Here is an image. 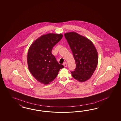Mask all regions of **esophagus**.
I'll list each match as a JSON object with an SVG mask.
<instances>
[{
    "label": "esophagus",
    "instance_id": "34e87169",
    "mask_svg": "<svg viewBox=\"0 0 121 121\" xmlns=\"http://www.w3.org/2000/svg\"><path fill=\"white\" fill-rule=\"evenodd\" d=\"M63 66H64V67H66L67 66V63L65 62L63 63Z\"/></svg>",
    "mask_w": 121,
    "mask_h": 121
}]
</instances>
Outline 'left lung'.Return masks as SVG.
Returning a JSON list of instances; mask_svg holds the SVG:
<instances>
[{"label":"left lung","mask_w":121,"mask_h":121,"mask_svg":"<svg viewBox=\"0 0 121 121\" xmlns=\"http://www.w3.org/2000/svg\"><path fill=\"white\" fill-rule=\"evenodd\" d=\"M72 52L76 68L71 71L72 76L80 82L91 78L98 63V55L94 45L88 38L75 32L64 34Z\"/></svg>","instance_id":"obj_1"}]
</instances>
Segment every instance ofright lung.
<instances>
[{
	"mask_svg": "<svg viewBox=\"0 0 121 121\" xmlns=\"http://www.w3.org/2000/svg\"><path fill=\"white\" fill-rule=\"evenodd\" d=\"M62 36V34L44 35L30 47L27 56L28 69L35 78L41 83L49 84L57 77L60 69L64 67L51 53L52 48Z\"/></svg>",
	"mask_w": 121,
	"mask_h": 121,
	"instance_id": "add662e5",
	"label": "right lung"
}]
</instances>
